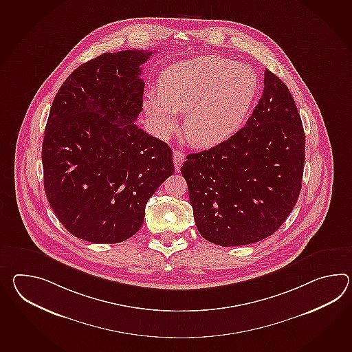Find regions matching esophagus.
Returning a JSON list of instances; mask_svg holds the SVG:
<instances>
[{
  "instance_id": "34e87169",
  "label": "esophagus",
  "mask_w": 352,
  "mask_h": 352,
  "mask_svg": "<svg viewBox=\"0 0 352 352\" xmlns=\"http://www.w3.org/2000/svg\"><path fill=\"white\" fill-rule=\"evenodd\" d=\"M184 153L183 151H180V150H174V153H173V159H174V166H175V172H180V166L183 164V162H184Z\"/></svg>"
}]
</instances>
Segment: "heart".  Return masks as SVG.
<instances>
[{
    "label": "heart",
    "mask_w": 352,
    "mask_h": 352,
    "mask_svg": "<svg viewBox=\"0 0 352 352\" xmlns=\"http://www.w3.org/2000/svg\"><path fill=\"white\" fill-rule=\"evenodd\" d=\"M258 76L248 64L216 54L169 65L159 77V89L144 97V109L154 130L168 136L185 112L183 133L197 148H211L240 127L258 92Z\"/></svg>",
    "instance_id": "b5f03b06"
}]
</instances>
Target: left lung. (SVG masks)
<instances>
[{
  "mask_svg": "<svg viewBox=\"0 0 352 352\" xmlns=\"http://www.w3.org/2000/svg\"><path fill=\"white\" fill-rule=\"evenodd\" d=\"M305 148L296 102L266 69L264 91L243 129L189 154L180 169L201 236L219 246H241L273 234L297 204Z\"/></svg>",
  "mask_w": 352,
  "mask_h": 352,
  "instance_id": "left-lung-1",
  "label": "left lung"
}]
</instances>
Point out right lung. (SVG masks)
Returning <instances> with one entry per match:
<instances>
[{
  "instance_id": "obj_1",
  "label": "right lung",
  "mask_w": 352,
  "mask_h": 352,
  "mask_svg": "<svg viewBox=\"0 0 352 352\" xmlns=\"http://www.w3.org/2000/svg\"><path fill=\"white\" fill-rule=\"evenodd\" d=\"M153 52L104 53L64 80L43 141L47 201L73 236L125 241L140 230L148 198L174 173L172 148L135 124L141 64Z\"/></svg>"
}]
</instances>
